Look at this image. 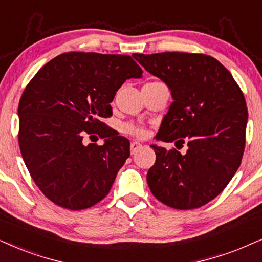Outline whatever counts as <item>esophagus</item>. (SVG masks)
I'll return each mask as SVG.
<instances>
[{
  "label": "esophagus",
  "instance_id": "esophagus-1",
  "mask_svg": "<svg viewBox=\"0 0 262 262\" xmlns=\"http://www.w3.org/2000/svg\"><path fill=\"white\" fill-rule=\"evenodd\" d=\"M141 147H142V145L140 144V142H138V141L130 142V152H132V155H134L135 152H138Z\"/></svg>",
  "mask_w": 262,
  "mask_h": 262
}]
</instances>
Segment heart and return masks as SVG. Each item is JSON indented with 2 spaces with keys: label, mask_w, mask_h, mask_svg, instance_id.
<instances>
[{
  "label": "heart",
  "mask_w": 262,
  "mask_h": 262,
  "mask_svg": "<svg viewBox=\"0 0 262 262\" xmlns=\"http://www.w3.org/2000/svg\"><path fill=\"white\" fill-rule=\"evenodd\" d=\"M122 130L124 132L125 134H129V135H134V137L137 138H144L145 135H146V129L144 127H141V125H138V124H134V123H124L122 125Z\"/></svg>",
  "instance_id": "1"
}]
</instances>
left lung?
Masks as SVG:
<instances>
[{
    "instance_id": "8db88e82",
    "label": "left lung",
    "mask_w": 262,
    "mask_h": 262,
    "mask_svg": "<svg viewBox=\"0 0 262 262\" xmlns=\"http://www.w3.org/2000/svg\"><path fill=\"white\" fill-rule=\"evenodd\" d=\"M170 89L171 102L156 139L181 146L185 155L157 147L148 169L152 194L174 209L203 207L214 200L239 168L248 108L243 92L216 59L200 53L133 54Z\"/></svg>"
}]
</instances>
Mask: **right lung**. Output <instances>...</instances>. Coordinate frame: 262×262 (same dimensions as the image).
Instances as JSON below:
<instances>
[{
    "mask_svg": "<svg viewBox=\"0 0 262 262\" xmlns=\"http://www.w3.org/2000/svg\"><path fill=\"white\" fill-rule=\"evenodd\" d=\"M142 70L129 55L69 52L39 69L19 101V147L32 180L59 207L87 209L107 196L130 155L129 140L101 121L128 78ZM95 135L104 145L84 144Z\"/></svg>",
    "mask_w": 262,
    "mask_h": 262,
    "instance_id": "add662e5",
    "label": "right lung"
}]
</instances>
